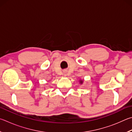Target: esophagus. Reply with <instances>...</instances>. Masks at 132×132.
Here are the masks:
<instances>
[{
    "label": "esophagus",
    "instance_id": "1",
    "mask_svg": "<svg viewBox=\"0 0 132 132\" xmlns=\"http://www.w3.org/2000/svg\"><path fill=\"white\" fill-rule=\"evenodd\" d=\"M63 74H64V76H66L67 75V71H64L63 72Z\"/></svg>",
    "mask_w": 132,
    "mask_h": 132
}]
</instances>
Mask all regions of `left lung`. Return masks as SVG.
I'll list each match as a JSON object with an SVG mask.
<instances>
[{
  "label": "left lung",
  "instance_id": "1",
  "mask_svg": "<svg viewBox=\"0 0 132 132\" xmlns=\"http://www.w3.org/2000/svg\"><path fill=\"white\" fill-rule=\"evenodd\" d=\"M80 84H82V82H83V81H82V80H80Z\"/></svg>",
  "mask_w": 132,
  "mask_h": 132
}]
</instances>
